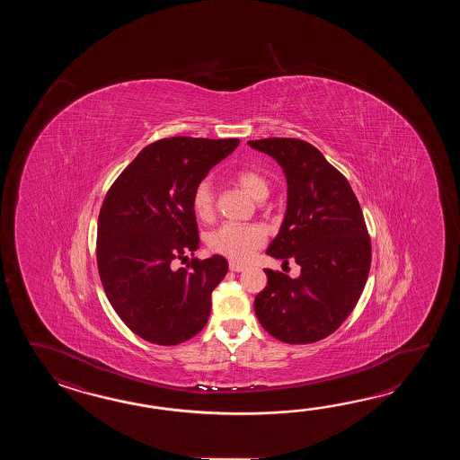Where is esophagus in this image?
<instances>
[{
	"label": "esophagus",
	"mask_w": 460,
	"mask_h": 460,
	"mask_svg": "<svg viewBox=\"0 0 460 460\" xmlns=\"http://www.w3.org/2000/svg\"><path fill=\"white\" fill-rule=\"evenodd\" d=\"M228 266H230V270H232V271H234V273H240V271H244V270H246V266H244V264L234 263V261H230V263H228Z\"/></svg>",
	"instance_id": "esophagus-1"
}]
</instances>
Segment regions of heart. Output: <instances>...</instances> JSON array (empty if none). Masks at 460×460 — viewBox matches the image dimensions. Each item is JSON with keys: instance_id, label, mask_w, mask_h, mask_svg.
Returning a JSON list of instances; mask_svg holds the SVG:
<instances>
[{"instance_id": "1", "label": "heart", "mask_w": 460, "mask_h": 460, "mask_svg": "<svg viewBox=\"0 0 460 460\" xmlns=\"http://www.w3.org/2000/svg\"><path fill=\"white\" fill-rule=\"evenodd\" d=\"M234 182L248 196L263 200L270 194V181L253 169H240L234 172ZM192 208L200 220H210L216 210V199L212 184L200 181L192 192ZM264 243V230L258 226L222 224L207 236V244L212 252L224 254L234 261L248 260Z\"/></svg>"}]
</instances>
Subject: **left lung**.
<instances>
[{
	"label": "left lung",
	"mask_w": 460,
	"mask_h": 460,
	"mask_svg": "<svg viewBox=\"0 0 460 460\" xmlns=\"http://www.w3.org/2000/svg\"><path fill=\"white\" fill-rule=\"evenodd\" d=\"M248 145L273 157L288 182L286 216L266 253L301 266L297 278L264 270L268 284L254 297V313L281 342L323 341L350 315L370 273L362 208L349 181L313 145L294 137Z\"/></svg>",
	"instance_id": "8db88e82"
}]
</instances>
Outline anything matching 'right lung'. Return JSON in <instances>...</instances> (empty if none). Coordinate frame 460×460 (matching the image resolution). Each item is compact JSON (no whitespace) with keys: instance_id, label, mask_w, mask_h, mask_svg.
Here are the masks:
<instances>
[{"instance_id":"1","label":"right lung","mask_w":460,"mask_h":460,"mask_svg":"<svg viewBox=\"0 0 460 460\" xmlns=\"http://www.w3.org/2000/svg\"><path fill=\"white\" fill-rule=\"evenodd\" d=\"M238 143L159 139L139 151L105 196L98 216L100 279L119 319L147 342H186L208 321L210 296L228 271L226 258L176 263L200 243L194 189Z\"/></svg>"}]
</instances>
